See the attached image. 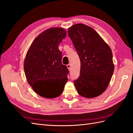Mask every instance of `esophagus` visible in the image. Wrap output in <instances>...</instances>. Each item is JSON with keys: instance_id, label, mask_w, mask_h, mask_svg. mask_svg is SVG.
Here are the masks:
<instances>
[{"instance_id": "esophagus-1", "label": "esophagus", "mask_w": 133, "mask_h": 133, "mask_svg": "<svg viewBox=\"0 0 133 133\" xmlns=\"http://www.w3.org/2000/svg\"><path fill=\"white\" fill-rule=\"evenodd\" d=\"M67 68H68V69H69V70L70 69V68H71V65H70V64H68V65H67Z\"/></svg>"}]
</instances>
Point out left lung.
Returning a JSON list of instances; mask_svg holds the SVG:
<instances>
[{
    "label": "left lung",
    "instance_id": "8db88e82",
    "mask_svg": "<svg viewBox=\"0 0 133 133\" xmlns=\"http://www.w3.org/2000/svg\"><path fill=\"white\" fill-rule=\"evenodd\" d=\"M80 60V75L74 82L78 94L85 98L102 94L113 74L114 65L111 50L91 27L76 24L68 29Z\"/></svg>",
    "mask_w": 133,
    "mask_h": 133
}]
</instances>
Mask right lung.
<instances>
[{
	"mask_svg": "<svg viewBox=\"0 0 133 133\" xmlns=\"http://www.w3.org/2000/svg\"><path fill=\"white\" fill-rule=\"evenodd\" d=\"M66 32L52 28L40 34L28 50L24 63L28 82L35 92L46 98L61 94L68 81L69 71L62 63V53L59 45Z\"/></svg>",
	"mask_w": 133,
	"mask_h": 133,
	"instance_id": "obj_1",
	"label": "right lung"
}]
</instances>
